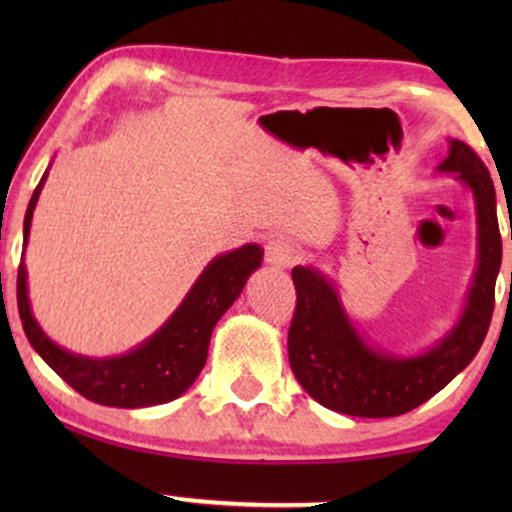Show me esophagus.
Returning a JSON list of instances; mask_svg holds the SVG:
<instances>
[{"label":"esophagus","instance_id":"esophagus-1","mask_svg":"<svg viewBox=\"0 0 512 512\" xmlns=\"http://www.w3.org/2000/svg\"><path fill=\"white\" fill-rule=\"evenodd\" d=\"M298 258V247L286 237H275V240L268 242L265 247V261L275 268H291Z\"/></svg>","mask_w":512,"mask_h":512}]
</instances>
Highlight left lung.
Returning a JSON list of instances; mask_svg holds the SVG:
<instances>
[{
    "mask_svg": "<svg viewBox=\"0 0 512 512\" xmlns=\"http://www.w3.org/2000/svg\"><path fill=\"white\" fill-rule=\"evenodd\" d=\"M473 191L478 212V270L464 312L450 333L419 356L373 349L342 310L335 286L314 268L291 270L296 312L289 328L293 375L314 401L352 417H398L447 387L478 354L494 312V286L501 268V233L494 181L471 146L450 139L438 167Z\"/></svg>",
    "mask_w": 512,
    "mask_h": 512,
    "instance_id": "obj_1",
    "label": "left lung"
}]
</instances>
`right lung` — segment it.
Masks as SVG:
<instances>
[{"label":"right lung","mask_w":512,"mask_h":512,"mask_svg":"<svg viewBox=\"0 0 512 512\" xmlns=\"http://www.w3.org/2000/svg\"><path fill=\"white\" fill-rule=\"evenodd\" d=\"M46 174L34 188L30 205H27L23 223L25 244ZM261 261L263 249L258 244H244L230 254L216 256L202 270L177 312L149 340L132 352L111 356V359H88V356L72 354L55 345L41 331L32 314L30 298H27V272L23 261L18 268L20 321H23L27 340L41 359L88 401L111 405V408H146V405L170 403L184 394L200 375L216 321L235 303L251 272L261 268Z\"/></svg>","instance_id":"right-lung-1"}]
</instances>
